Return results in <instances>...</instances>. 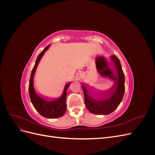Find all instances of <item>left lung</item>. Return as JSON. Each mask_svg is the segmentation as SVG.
Instances as JSON below:
<instances>
[{
  "label": "left lung",
  "instance_id": "8db88e82",
  "mask_svg": "<svg viewBox=\"0 0 155 155\" xmlns=\"http://www.w3.org/2000/svg\"><path fill=\"white\" fill-rule=\"evenodd\" d=\"M110 61L114 64L115 79L114 83L106 91H98L91 93L92 87L87 89L82 85L85 96V103L87 109L94 114L107 115L115 110L122 101L125 92V76L119 59L115 55L110 56Z\"/></svg>",
  "mask_w": 155,
  "mask_h": 155
}]
</instances>
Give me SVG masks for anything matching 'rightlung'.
<instances>
[{"instance_id":"1","label":"right lung","mask_w":155,"mask_h":155,"mask_svg":"<svg viewBox=\"0 0 155 155\" xmlns=\"http://www.w3.org/2000/svg\"><path fill=\"white\" fill-rule=\"evenodd\" d=\"M50 47V45L41 51L37 57L35 64L33 68L31 73V76L29 83V94L33 105L39 113L45 118H58L63 116L67 110L66 97L67 89L69 87L70 83L66 84L64 87L62 95L59 97L55 99H46L39 96L36 93L34 87V78L37 66L43 57L45 51Z\"/></svg>"}]
</instances>
